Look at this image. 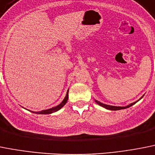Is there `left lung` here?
Here are the masks:
<instances>
[{"label": "left lung", "mask_w": 155, "mask_h": 155, "mask_svg": "<svg viewBox=\"0 0 155 155\" xmlns=\"http://www.w3.org/2000/svg\"><path fill=\"white\" fill-rule=\"evenodd\" d=\"M142 98V97H141ZM95 101L97 102V103L99 104L100 106H101V107H105L106 109H108V110H112V111H117V110H121V109H125V108H127V107H131L132 105H134V104L137 103L138 101H137V102H134V103L130 104H129V105L126 106V107H118V106H111V105H108V104H104L101 103V102H99L97 101Z\"/></svg>", "instance_id": "left-lung-1"}]
</instances>
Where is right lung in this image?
Segmentation results:
<instances>
[{
    "mask_svg": "<svg viewBox=\"0 0 155 155\" xmlns=\"http://www.w3.org/2000/svg\"><path fill=\"white\" fill-rule=\"evenodd\" d=\"M68 91H67L66 96H65V97L64 98V100L62 101V102H61L60 104H58V106H56V107H52V108H50V109L43 110V111H37V112L32 111V112L36 113V114H44V115H47V114H51V113L55 112V111H58V110L61 109V107H62L65 104H66L67 101H68Z\"/></svg>",
    "mask_w": 155,
    "mask_h": 155,
    "instance_id": "right-lung-1",
    "label": "right lung"
}]
</instances>
